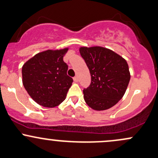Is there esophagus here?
Returning <instances> with one entry per match:
<instances>
[{"label":"esophagus","instance_id":"1","mask_svg":"<svg viewBox=\"0 0 158 158\" xmlns=\"http://www.w3.org/2000/svg\"><path fill=\"white\" fill-rule=\"evenodd\" d=\"M73 79H74V82H76V83L78 82V77H77V76H75V77H74V78H73Z\"/></svg>","mask_w":158,"mask_h":158}]
</instances>
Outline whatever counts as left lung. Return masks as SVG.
I'll return each instance as SVG.
<instances>
[{
    "label": "left lung",
    "instance_id": "left-lung-1",
    "mask_svg": "<svg viewBox=\"0 0 158 158\" xmlns=\"http://www.w3.org/2000/svg\"><path fill=\"white\" fill-rule=\"evenodd\" d=\"M80 53L91 75V83L83 90L86 103L103 111L116 105L124 95L130 80L127 61L102 47H81Z\"/></svg>",
    "mask_w": 158,
    "mask_h": 158
}]
</instances>
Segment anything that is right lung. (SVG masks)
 <instances>
[{
    "instance_id": "1",
    "label": "right lung",
    "mask_w": 158,
    "mask_h": 158,
    "mask_svg": "<svg viewBox=\"0 0 158 158\" xmlns=\"http://www.w3.org/2000/svg\"><path fill=\"white\" fill-rule=\"evenodd\" d=\"M68 50L39 52L23 66V86L40 106L53 108L65 99L73 82L67 74L68 65L63 61Z\"/></svg>"
}]
</instances>
